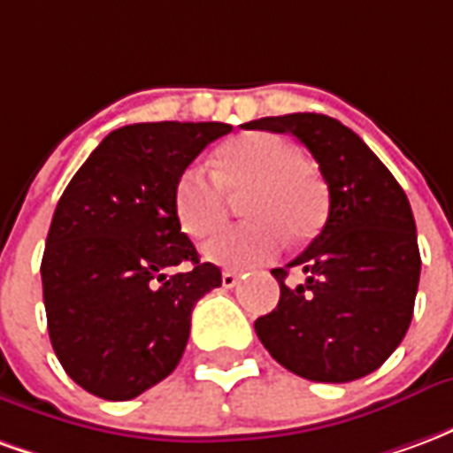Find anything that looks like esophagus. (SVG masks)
Returning a JSON list of instances; mask_svg holds the SVG:
<instances>
[{"mask_svg":"<svg viewBox=\"0 0 453 453\" xmlns=\"http://www.w3.org/2000/svg\"><path fill=\"white\" fill-rule=\"evenodd\" d=\"M220 279H223V286H226V288H233V286H237V281H240V276H237L235 272H223Z\"/></svg>","mask_w":453,"mask_h":453,"instance_id":"1","label":"esophagus"}]
</instances>
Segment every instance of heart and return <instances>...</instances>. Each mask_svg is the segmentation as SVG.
I'll use <instances>...</instances> for the list:
<instances>
[{
    "label": "heart",
    "mask_w": 453,
    "mask_h": 453,
    "mask_svg": "<svg viewBox=\"0 0 453 453\" xmlns=\"http://www.w3.org/2000/svg\"><path fill=\"white\" fill-rule=\"evenodd\" d=\"M240 211L252 218L226 227L203 245L218 266L265 265L284 245V235L303 242L327 218V188L303 162L301 150L272 133H245L218 148L213 177L191 165L174 184V216L191 237H206L227 213V194H242Z\"/></svg>",
    "instance_id": "heart-1"
}]
</instances>
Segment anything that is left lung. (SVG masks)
I'll return each mask as SVG.
<instances>
[{
  "instance_id": "1",
  "label": "left lung",
  "mask_w": 453,
  "mask_h": 453,
  "mask_svg": "<svg viewBox=\"0 0 453 453\" xmlns=\"http://www.w3.org/2000/svg\"><path fill=\"white\" fill-rule=\"evenodd\" d=\"M247 128L291 133L320 167L330 213L320 235L291 265L305 281L286 286L255 330L284 369L318 383H347L376 371L412 320L419 250L412 208L395 177L369 145L323 113L250 120Z\"/></svg>"
}]
</instances>
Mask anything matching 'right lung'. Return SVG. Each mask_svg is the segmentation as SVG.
I'll list each match as a JSON object with an SVG mask.
<instances>
[{"mask_svg": "<svg viewBox=\"0 0 453 453\" xmlns=\"http://www.w3.org/2000/svg\"><path fill=\"white\" fill-rule=\"evenodd\" d=\"M227 123H135L113 130L58 201L41 279L48 333L67 376L130 400L177 369L201 296L220 269L201 262L174 216V184ZM191 261L192 269H168Z\"/></svg>", "mask_w": 453, "mask_h": 453, "instance_id": "1", "label": "right lung"}]
</instances>
